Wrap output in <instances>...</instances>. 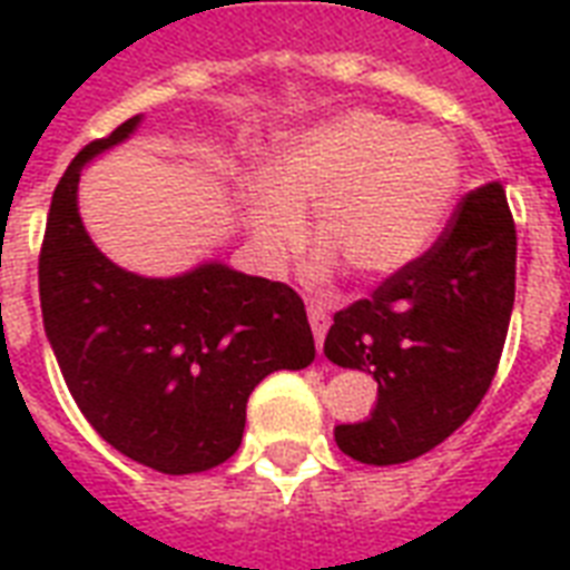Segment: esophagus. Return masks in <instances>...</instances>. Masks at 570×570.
I'll list each match as a JSON object with an SVG mask.
<instances>
[{"label":"esophagus","instance_id":"esophagus-1","mask_svg":"<svg viewBox=\"0 0 570 570\" xmlns=\"http://www.w3.org/2000/svg\"><path fill=\"white\" fill-rule=\"evenodd\" d=\"M307 320H311V328H313V337H316V346L322 348V343H325V334H328V325H331L328 311H325L322 304L311 302V304H307Z\"/></svg>","mask_w":570,"mask_h":570}]
</instances>
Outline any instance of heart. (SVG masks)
Masks as SVG:
<instances>
[{"mask_svg":"<svg viewBox=\"0 0 570 570\" xmlns=\"http://www.w3.org/2000/svg\"><path fill=\"white\" fill-rule=\"evenodd\" d=\"M461 186L459 147L446 132L407 127L373 109L343 111L284 138L266 177L248 183V227L268 268L304 245L313 209L316 272L337 266L379 284L432 248Z\"/></svg>","mask_w":570,"mask_h":570,"instance_id":"obj_1","label":"heart"}]
</instances>
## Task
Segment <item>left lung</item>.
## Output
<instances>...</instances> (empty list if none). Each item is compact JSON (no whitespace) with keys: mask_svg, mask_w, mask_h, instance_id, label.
Here are the masks:
<instances>
[{"mask_svg":"<svg viewBox=\"0 0 570 570\" xmlns=\"http://www.w3.org/2000/svg\"><path fill=\"white\" fill-rule=\"evenodd\" d=\"M518 233L500 183L461 197L434 245L370 298L334 313L325 355L379 381L364 423L334 429L361 464H402L443 443L491 387L514 304Z\"/></svg>","mask_w":570,"mask_h":570,"instance_id":"8db88e82","label":"left lung"}]
</instances>
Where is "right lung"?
<instances>
[{"instance_id":"add662e5","label":"right lung","mask_w":570,"mask_h":570,"mask_svg":"<svg viewBox=\"0 0 570 570\" xmlns=\"http://www.w3.org/2000/svg\"><path fill=\"white\" fill-rule=\"evenodd\" d=\"M141 118L85 145L56 186L40 245L43 328L70 396L94 432L168 476L218 468L239 450L250 390L316 357L293 286L206 263L141 277L85 233L76 186L88 159Z\"/></svg>"}]
</instances>
